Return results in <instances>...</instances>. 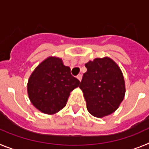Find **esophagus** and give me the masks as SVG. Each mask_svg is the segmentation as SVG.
Returning <instances> with one entry per match:
<instances>
[{"instance_id":"esophagus-1","label":"esophagus","mask_w":149,"mask_h":149,"mask_svg":"<svg viewBox=\"0 0 149 149\" xmlns=\"http://www.w3.org/2000/svg\"><path fill=\"white\" fill-rule=\"evenodd\" d=\"M77 78L81 81V79H82V74H78V75H77Z\"/></svg>"}]
</instances>
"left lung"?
I'll use <instances>...</instances> for the list:
<instances>
[{"label":"left lung","mask_w":149,"mask_h":149,"mask_svg":"<svg viewBox=\"0 0 149 149\" xmlns=\"http://www.w3.org/2000/svg\"><path fill=\"white\" fill-rule=\"evenodd\" d=\"M79 87L84 93L89 113L98 118L116 110L125 94L123 74L116 63L109 57L95 58L85 64Z\"/></svg>","instance_id":"1"}]
</instances>
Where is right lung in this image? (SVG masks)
<instances>
[{"mask_svg": "<svg viewBox=\"0 0 149 149\" xmlns=\"http://www.w3.org/2000/svg\"><path fill=\"white\" fill-rule=\"evenodd\" d=\"M62 59L50 56L35 68L27 83L31 103L39 111L54 114L66 105L68 96L80 81L71 74Z\"/></svg>", "mask_w": 149, "mask_h": 149, "instance_id": "1", "label": "right lung"}]
</instances>
